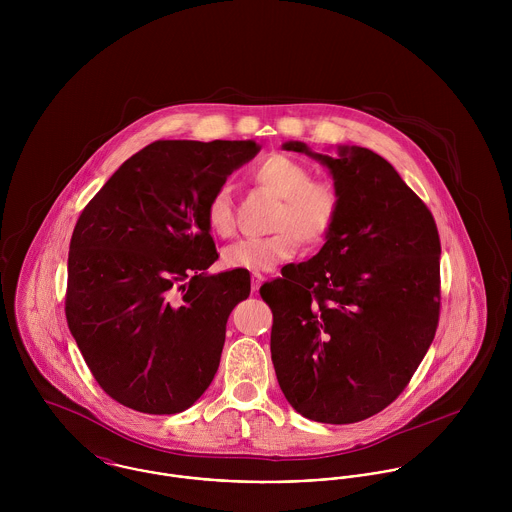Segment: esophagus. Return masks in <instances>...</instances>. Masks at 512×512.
Returning <instances> with one entry per match:
<instances>
[{"label": "esophagus", "mask_w": 512, "mask_h": 512, "mask_svg": "<svg viewBox=\"0 0 512 512\" xmlns=\"http://www.w3.org/2000/svg\"><path fill=\"white\" fill-rule=\"evenodd\" d=\"M262 282H264V276L258 274V272H254V274H252V292H258L260 286H262Z\"/></svg>", "instance_id": "esophagus-1"}]
</instances>
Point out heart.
<instances>
[{
    "label": "heart",
    "instance_id": "obj_1",
    "mask_svg": "<svg viewBox=\"0 0 512 512\" xmlns=\"http://www.w3.org/2000/svg\"><path fill=\"white\" fill-rule=\"evenodd\" d=\"M252 179L280 199L270 219L274 232L226 246L222 252L224 266L266 272L290 260L297 242L313 248L333 234L341 215V193L331 179L311 177L305 163L284 153H272L258 161L252 167ZM205 219L219 238H230L236 232L234 199L226 185L211 193Z\"/></svg>",
    "mask_w": 512,
    "mask_h": 512
}]
</instances>
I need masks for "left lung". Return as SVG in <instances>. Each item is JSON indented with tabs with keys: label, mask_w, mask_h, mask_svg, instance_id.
I'll use <instances>...</instances> for the list:
<instances>
[{
	"label": "left lung",
	"mask_w": 512,
	"mask_h": 512,
	"mask_svg": "<svg viewBox=\"0 0 512 512\" xmlns=\"http://www.w3.org/2000/svg\"><path fill=\"white\" fill-rule=\"evenodd\" d=\"M325 163L341 215L323 248L260 288L274 323L272 363L284 396L315 422L355 424L392 404L439 323L438 226L396 169L366 147Z\"/></svg>",
	"instance_id": "1"
}]
</instances>
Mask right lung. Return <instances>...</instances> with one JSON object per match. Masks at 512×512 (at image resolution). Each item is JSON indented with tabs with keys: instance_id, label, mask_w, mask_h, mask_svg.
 <instances>
[{
	"instance_id": "1",
	"label": "right lung",
	"mask_w": 512,
	"mask_h": 512,
	"mask_svg": "<svg viewBox=\"0 0 512 512\" xmlns=\"http://www.w3.org/2000/svg\"><path fill=\"white\" fill-rule=\"evenodd\" d=\"M260 147L153 142L122 163L76 220L67 323L94 380L122 406L177 414L213 382L226 319L250 295V274H205L219 258L205 207Z\"/></svg>"
}]
</instances>
